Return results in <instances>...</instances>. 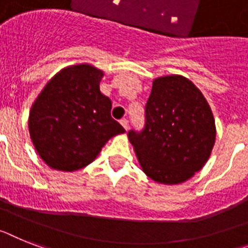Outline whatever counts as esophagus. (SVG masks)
Masks as SVG:
<instances>
[{"instance_id": "34e87169", "label": "esophagus", "mask_w": 248, "mask_h": 248, "mask_svg": "<svg viewBox=\"0 0 248 248\" xmlns=\"http://www.w3.org/2000/svg\"><path fill=\"white\" fill-rule=\"evenodd\" d=\"M121 124L124 126V130H126V131L128 130V121L126 120V118H124V120H121Z\"/></svg>"}]
</instances>
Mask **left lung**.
<instances>
[{"label":"left lung","instance_id":"1","mask_svg":"<svg viewBox=\"0 0 248 248\" xmlns=\"http://www.w3.org/2000/svg\"><path fill=\"white\" fill-rule=\"evenodd\" d=\"M128 140L149 178L179 184L204 166L216 141V124L204 95L182 76L156 78L145 106V126Z\"/></svg>","mask_w":248,"mask_h":248}]
</instances>
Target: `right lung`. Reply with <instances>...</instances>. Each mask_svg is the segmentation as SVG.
<instances>
[{"label":"right lung","mask_w":248,"mask_h":248,"mask_svg":"<svg viewBox=\"0 0 248 248\" xmlns=\"http://www.w3.org/2000/svg\"><path fill=\"white\" fill-rule=\"evenodd\" d=\"M103 72L88 64L68 66L50 79L31 107L29 131L37 154L53 169L74 171L91 164L124 128L111 116L99 91Z\"/></svg>","instance_id":"obj_1"}]
</instances>
